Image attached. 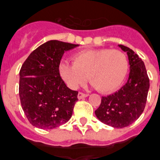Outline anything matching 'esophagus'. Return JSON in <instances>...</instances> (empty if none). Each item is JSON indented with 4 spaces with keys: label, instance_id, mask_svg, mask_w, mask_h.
<instances>
[{
    "label": "esophagus",
    "instance_id": "34e87169",
    "mask_svg": "<svg viewBox=\"0 0 160 160\" xmlns=\"http://www.w3.org/2000/svg\"><path fill=\"white\" fill-rule=\"evenodd\" d=\"M86 97H88V94H86V93H81V92H79V93H78V99H82V98H86Z\"/></svg>",
    "mask_w": 160,
    "mask_h": 160
}]
</instances>
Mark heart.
I'll use <instances>...</instances> for the list:
<instances>
[{"label":"heart","instance_id":"obj_1","mask_svg":"<svg viewBox=\"0 0 160 160\" xmlns=\"http://www.w3.org/2000/svg\"><path fill=\"white\" fill-rule=\"evenodd\" d=\"M73 64L62 62L59 72L62 78L72 89L86 78L100 93H110L121 84L128 70L124 53L117 50H83L72 56Z\"/></svg>","mask_w":160,"mask_h":160}]
</instances>
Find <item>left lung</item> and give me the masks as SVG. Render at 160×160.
<instances>
[{
  "label": "left lung",
  "mask_w": 160,
  "mask_h": 160,
  "mask_svg": "<svg viewBox=\"0 0 160 160\" xmlns=\"http://www.w3.org/2000/svg\"><path fill=\"white\" fill-rule=\"evenodd\" d=\"M118 46L128 56L130 66L128 79L118 92L102 97L95 116L104 124L123 128L130 126L143 112L149 89V79L142 59L130 48L122 44Z\"/></svg>",
  "instance_id": "1"
}]
</instances>
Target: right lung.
I'll return each mask as SVG.
<instances>
[{
	"mask_svg": "<svg viewBox=\"0 0 160 160\" xmlns=\"http://www.w3.org/2000/svg\"><path fill=\"white\" fill-rule=\"evenodd\" d=\"M78 46L59 40L45 42L30 54L19 72L22 109L31 124L53 129L70 120L78 92L65 84L59 65L65 51Z\"/></svg>",
	"mask_w": 160,
	"mask_h": 160,
	"instance_id": "obj_1",
	"label": "right lung"
}]
</instances>
